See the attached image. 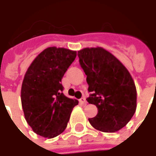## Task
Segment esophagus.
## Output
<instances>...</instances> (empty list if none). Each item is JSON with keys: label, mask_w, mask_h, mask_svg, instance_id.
<instances>
[{"label": "esophagus", "mask_w": 156, "mask_h": 156, "mask_svg": "<svg viewBox=\"0 0 156 156\" xmlns=\"http://www.w3.org/2000/svg\"><path fill=\"white\" fill-rule=\"evenodd\" d=\"M79 101H80V103H81L82 105H83V106H85V105H87V101H86V99H85V98H82L81 99L79 100Z\"/></svg>", "instance_id": "34e87169"}]
</instances>
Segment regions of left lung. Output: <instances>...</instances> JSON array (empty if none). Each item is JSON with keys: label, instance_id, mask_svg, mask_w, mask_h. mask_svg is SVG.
I'll return each instance as SVG.
<instances>
[{"label": "left lung", "instance_id": "8db88e82", "mask_svg": "<svg viewBox=\"0 0 156 156\" xmlns=\"http://www.w3.org/2000/svg\"><path fill=\"white\" fill-rule=\"evenodd\" d=\"M79 62L87 75L89 104L98 114L88 119L93 127L114 133L129 122L137 107V92L132 76L122 62L105 48H85L78 51Z\"/></svg>", "mask_w": 156, "mask_h": 156}]
</instances>
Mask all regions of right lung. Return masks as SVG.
<instances>
[{"mask_svg": "<svg viewBox=\"0 0 156 156\" xmlns=\"http://www.w3.org/2000/svg\"><path fill=\"white\" fill-rule=\"evenodd\" d=\"M76 56V51L50 47L36 57L26 72L21 89L22 109L27 124L40 136L51 139L62 134L78 105L77 99L62 93L61 83Z\"/></svg>", "mask_w": 156, "mask_h": 156, "instance_id": "1", "label": "right lung"}]
</instances>
